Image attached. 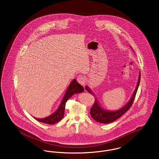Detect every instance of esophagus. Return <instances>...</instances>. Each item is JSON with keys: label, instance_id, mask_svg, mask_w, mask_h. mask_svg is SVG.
<instances>
[{"label": "esophagus", "instance_id": "1", "mask_svg": "<svg viewBox=\"0 0 159 159\" xmlns=\"http://www.w3.org/2000/svg\"><path fill=\"white\" fill-rule=\"evenodd\" d=\"M77 80L79 83L81 84L82 85H84V83H85V81H86V79H85L84 76H83V75H79L77 77Z\"/></svg>", "mask_w": 159, "mask_h": 159}]
</instances>
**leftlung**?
I'll list each match as a JSON object with an SVG mask.
<instances>
[{
  "instance_id": "8db88e82",
  "label": "left lung",
  "mask_w": 159,
  "mask_h": 159,
  "mask_svg": "<svg viewBox=\"0 0 159 159\" xmlns=\"http://www.w3.org/2000/svg\"><path fill=\"white\" fill-rule=\"evenodd\" d=\"M140 79H141V73H139L138 82L137 83L136 89L134 92L133 95L132 96L131 98L128 102V104H126V105H125L123 108H121V109H120L119 110L114 111H110L105 110L101 107H100L97 99L95 98L94 104H93V106L91 107V110H90V113H91L92 117L95 121H98L101 123H110L112 121L118 119L119 118H120L123 114H124L128 110H129V109L131 107V106L132 105L135 98V96H136V93L138 86H139V84ZM85 89L89 93H91L92 94L93 93L88 86H86ZM92 95L94 96L93 94H92ZM94 97H95V96H94Z\"/></svg>"
}]
</instances>
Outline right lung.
<instances>
[{"label":"right lung","instance_id":"obj_1","mask_svg":"<svg viewBox=\"0 0 159 159\" xmlns=\"http://www.w3.org/2000/svg\"><path fill=\"white\" fill-rule=\"evenodd\" d=\"M83 91H84V88L83 86H82L79 83H77L76 79H73L71 83L70 84L68 89L66 91V93L62 99L60 106L58 108V110L52 115L44 119H38L35 117L34 119L40 122H42L49 125H53L60 121L64 116V110H65L66 102L75 93L82 92Z\"/></svg>","mask_w":159,"mask_h":159}]
</instances>
